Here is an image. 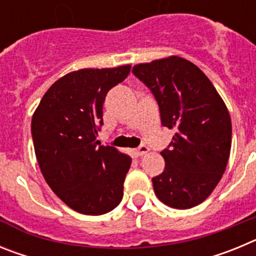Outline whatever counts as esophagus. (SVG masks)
<instances>
[{
  "mask_svg": "<svg viewBox=\"0 0 256 256\" xmlns=\"http://www.w3.org/2000/svg\"><path fill=\"white\" fill-rule=\"evenodd\" d=\"M148 152V146H140L138 148H134L132 150V154L136 156V158H140V156L144 155V154Z\"/></svg>",
  "mask_w": 256,
  "mask_h": 256,
  "instance_id": "obj_1",
  "label": "esophagus"
}]
</instances>
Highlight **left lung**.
<instances>
[{
  "label": "left lung",
  "mask_w": 256,
  "mask_h": 256,
  "mask_svg": "<svg viewBox=\"0 0 256 256\" xmlns=\"http://www.w3.org/2000/svg\"><path fill=\"white\" fill-rule=\"evenodd\" d=\"M150 88L162 124L176 130L162 151L165 169L152 178L156 196L174 209L201 204L224 173L232 142V123L224 101L209 78L180 56L133 66Z\"/></svg>",
  "instance_id": "1"
}]
</instances>
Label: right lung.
Returning a JSON list of instances; mask_svg holds the SVG:
<instances>
[{
  "instance_id": "right-lung-1",
  "label": "right lung",
  "mask_w": 256,
  "mask_h": 256,
  "mask_svg": "<svg viewBox=\"0 0 256 256\" xmlns=\"http://www.w3.org/2000/svg\"><path fill=\"white\" fill-rule=\"evenodd\" d=\"M130 72V65L72 72L48 88L32 118L36 156L47 184L82 214H105L123 198L132 159L101 146L96 137L106 94Z\"/></svg>"
}]
</instances>
